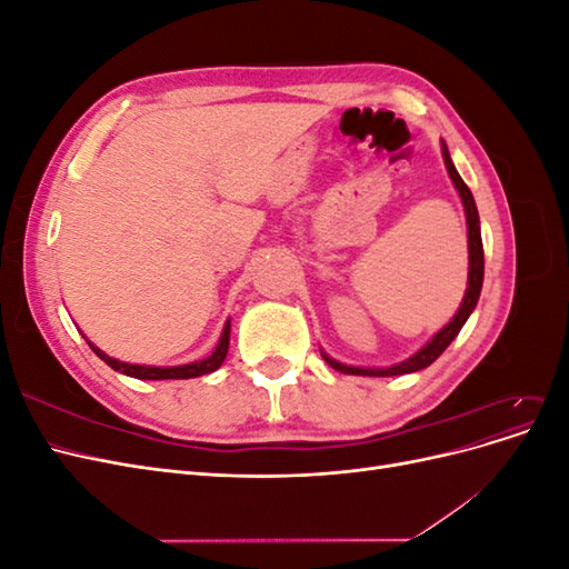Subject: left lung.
<instances>
[{
	"label": "left lung",
	"mask_w": 569,
	"mask_h": 569,
	"mask_svg": "<svg viewBox=\"0 0 569 569\" xmlns=\"http://www.w3.org/2000/svg\"><path fill=\"white\" fill-rule=\"evenodd\" d=\"M441 153H443V163L446 170H449V176L458 189V194L462 199L465 206V220H468V251H470V270H468V289H465V299L458 308V313L453 316V320L441 327V330L429 339L425 347L416 353L406 358L403 363L399 366H391V368H353V366H343L339 360L330 358L327 353H322V358L330 363L335 370L343 372V375H363V377H391V375H408V372H418L427 366H432L435 360L446 351V347L458 337V332L462 330V325L468 322L470 313L475 311V306L479 301V291H481V282H485V247H481V232H479V213H477V206L472 199L470 187L462 182V178L458 176V170L451 161V153L449 147L441 142Z\"/></svg>",
	"instance_id": "8db88e82"
}]
</instances>
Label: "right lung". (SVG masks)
Listing matches in <instances>:
<instances>
[{
  "label": "right lung",
  "mask_w": 569,
  "mask_h": 569,
  "mask_svg": "<svg viewBox=\"0 0 569 569\" xmlns=\"http://www.w3.org/2000/svg\"><path fill=\"white\" fill-rule=\"evenodd\" d=\"M90 343V341H88ZM228 347H230V320L222 327V335L216 351L203 358V360H194V363L187 366H173V368H153V366H132V363H123V360H116L111 356H107L104 351H99L94 343H90V349L104 360L109 368H113L116 372H123L128 377H137V380H189V377H201L209 375L213 370H218L222 366V360L228 356Z\"/></svg>",
  "instance_id": "obj_1"
}]
</instances>
